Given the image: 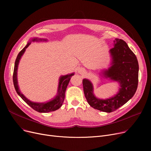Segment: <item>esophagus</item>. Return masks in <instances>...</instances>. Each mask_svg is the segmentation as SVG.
Listing matches in <instances>:
<instances>
[{"instance_id": "1", "label": "esophagus", "mask_w": 151, "mask_h": 151, "mask_svg": "<svg viewBox=\"0 0 151 151\" xmlns=\"http://www.w3.org/2000/svg\"><path fill=\"white\" fill-rule=\"evenodd\" d=\"M78 73L81 75H84L85 73V70L83 68H80L78 69Z\"/></svg>"}]
</instances>
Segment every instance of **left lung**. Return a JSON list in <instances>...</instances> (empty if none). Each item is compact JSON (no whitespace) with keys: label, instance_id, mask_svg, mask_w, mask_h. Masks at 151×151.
Segmentation results:
<instances>
[{"label":"left lung","instance_id":"left-lung-1","mask_svg":"<svg viewBox=\"0 0 151 151\" xmlns=\"http://www.w3.org/2000/svg\"><path fill=\"white\" fill-rule=\"evenodd\" d=\"M110 67L103 70L100 75L119 84L118 92L113 97L100 99L93 93V86L88 79H83L85 97L91 106L103 112L111 113L125 104L135 93L138 83L139 65L137 58L123 40L116 38L114 47L109 50Z\"/></svg>","mask_w":151,"mask_h":151}]
</instances>
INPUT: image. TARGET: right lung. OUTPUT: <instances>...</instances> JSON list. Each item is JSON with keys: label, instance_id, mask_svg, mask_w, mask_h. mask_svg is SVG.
<instances>
[{"label": "right lung", "instance_id": "1", "mask_svg": "<svg viewBox=\"0 0 151 151\" xmlns=\"http://www.w3.org/2000/svg\"><path fill=\"white\" fill-rule=\"evenodd\" d=\"M47 40L46 38H40L37 37L32 38L28 42L26 46L19 52L18 56L16 59L14 63V67L13 71V84L16 91L17 93L20 96V97L24 101L26 104L29 105L32 108H33L34 110L39 113H49L51 111H54L58 109L61 107L62 104L65 99V91L67 88V86L69 83V81L71 76H73L75 73H71L70 74H68L66 75H62L59 78V84L58 88V93L50 101H47L43 103H38V102H34L27 99L24 95L21 93L18 83V78H17V72H18V68L19 63V60L22 56V55L26 51V49L31 44L32 42H47Z\"/></svg>", "mask_w": 151, "mask_h": 151}]
</instances>
